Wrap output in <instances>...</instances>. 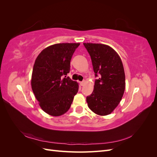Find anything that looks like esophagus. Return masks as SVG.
Returning <instances> with one entry per match:
<instances>
[{"label":"esophagus","instance_id":"obj_1","mask_svg":"<svg viewBox=\"0 0 157 157\" xmlns=\"http://www.w3.org/2000/svg\"><path fill=\"white\" fill-rule=\"evenodd\" d=\"M85 84V80H82V82H80V86H84V84Z\"/></svg>","mask_w":157,"mask_h":157}]
</instances>
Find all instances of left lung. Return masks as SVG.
Segmentation results:
<instances>
[{
	"label": "left lung",
	"mask_w": 157,
	"mask_h": 157,
	"mask_svg": "<svg viewBox=\"0 0 157 157\" xmlns=\"http://www.w3.org/2000/svg\"><path fill=\"white\" fill-rule=\"evenodd\" d=\"M91 58L95 77L93 92L86 97L88 106L97 115L111 113L119 104L125 90V74L120 56L111 47L83 43Z\"/></svg>",
	"instance_id": "obj_1"
}]
</instances>
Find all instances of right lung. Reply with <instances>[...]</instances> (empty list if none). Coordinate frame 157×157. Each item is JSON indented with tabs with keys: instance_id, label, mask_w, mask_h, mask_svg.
Listing matches in <instances>:
<instances>
[{
	"instance_id": "1",
	"label": "right lung",
	"mask_w": 157,
	"mask_h": 157,
	"mask_svg": "<svg viewBox=\"0 0 157 157\" xmlns=\"http://www.w3.org/2000/svg\"><path fill=\"white\" fill-rule=\"evenodd\" d=\"M79 43H59L47 47L33 66L31 87L39 105L48 115L58 117L67 112L78 90V84L67 74Z\"/></svg>"
}]
</instances>
